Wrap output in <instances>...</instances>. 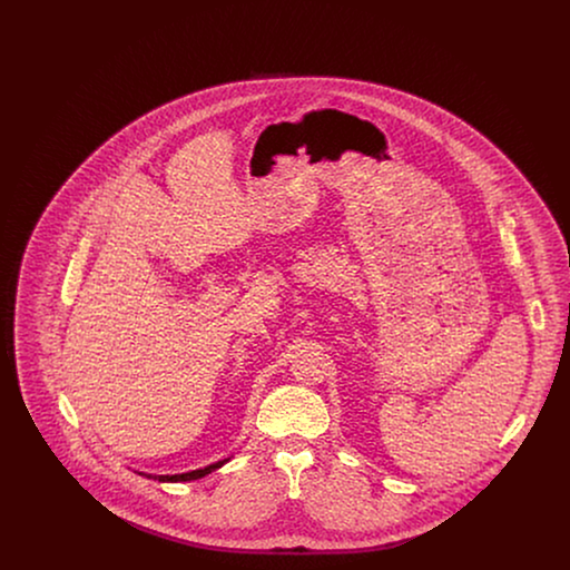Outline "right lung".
Returning a JSON list of instances; mask_svg holds the SVG:
<instances>
[{
	"label": "right lung",
	"mask_w": 570,
	"mask_h": 570,
	"mask_svg": "<svg viewBox=\"0 0 570 570\" xmlns=\"http://www.w3.org/2000/svg\"><path fill=\"white\" fill-rule=\"evenodd\" d=\"M226 461H230V458L226 460L216 461V463H209L205 468H198V470H191V472H184V474H145V472H138L147 479H154V481H160V483H188V481H198L212 472H216L217 468H222Z\"/></svg>",
	"instance_id": "right-lung-1"
}]
</instances>
